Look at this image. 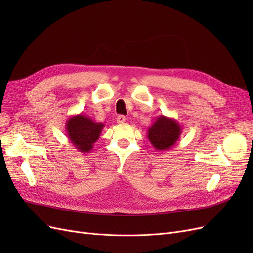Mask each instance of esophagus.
Segmentation results:
<instances>
[{
	"mask_svg": "<svg viewBox=\"0 0 253 253\" xmlns=\"http://www.w3.org/2000/svg\"><path fill=\"white\" fill-rule=\"evenodd\" d=\"M117 122H118V124H125V122H126V117L124 116V115H119V116L117 117Z\"/></svg>",
	"mask_w": 253,
	"mask_h": 253,
	"instance_id": "obj_1",
	"label": "esophagus"
}]
</instances>
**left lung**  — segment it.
Wrapping results in <instances>:
<instances>
[{
  "label": "left lung",
  "mask_w": 253,
  "mask_h": 253,
  "mask_svg": "<svg viewBox=\"0 0 253 253\" xmlns=\"http://www.w3.org/2000/svg\"><path fill=\"white\" fill-rule=\"evenodd\" d=\"M181 132V126L177 121L162 115L148 127L147 137L157 151H167L174 147L178 141Z\"/></svg>",
  "instance_id": "left-lung-1"
}]
</instances>
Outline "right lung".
I'll return each mask as SVG.
<instances>
[{
	"label": "right lung",
	"instance_id": "right-lung-1",
	"mask_svg": "<svg viewBox=\"0 0 253 253\" xmlns=\"http://www.w3.org/2000/svg\"><path fill=\"white\" fill-rule=\"evenodd\" d=\"M104 124L96 122L83 113L73 115L66 120L65 131L67 138L75 149L82 153H88L99 139Z\"/></svg>",
	"mask_w": 253,
	"mask_h": 253
}]
</instances>
